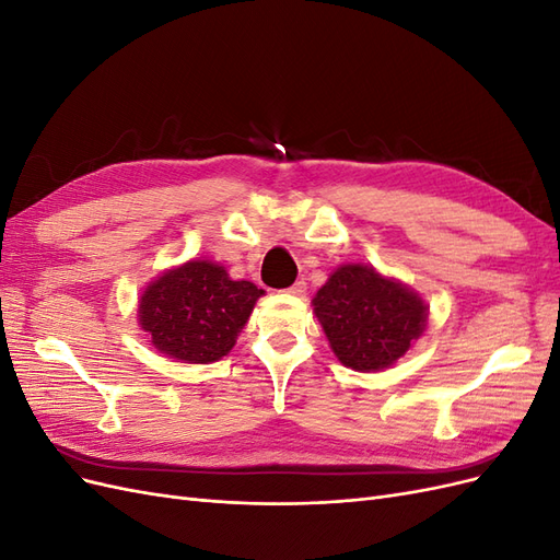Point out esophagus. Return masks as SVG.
I'll list each match as a JSON object with an SVG mask.
<instances>
[{"instance_id": "obj_1", "label": "esophagus", "mask_w": 560, "mask_h": 560, "mask_svg": "<svg viewBox=\"0 0 560 560\" xmlns=\"http://www.w3.org/2000/svg\"><path fill=\"white\" fill-rule=\"evenodd\" d=\"M284 292L292 294V296H303V294H306V280H296L292 287H287Z\"/></svg>"}]
</instances>
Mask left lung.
I'll use <instances>...</instances> for the list:
<instances>
[{
    "mask_svg": "<svg viewBox=\"0 0 560 560\" xmlns=\"http://www.w3.org/2000/svg\"><path fill=\"white\" fill-rule=\"evenodd\" d=\"M313 311L338 362L354 371L393 366L428 325L418 292L364 264L338 266L317 290Z\"/></svg>",
    "mask_w": 560,
    "mask_h": 560,
    "instance_id": "1",
    "label": "left lung"
}]
</instances>
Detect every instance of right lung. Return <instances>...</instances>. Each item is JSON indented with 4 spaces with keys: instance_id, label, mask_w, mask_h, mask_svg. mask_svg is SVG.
<instances>
[{
    "instance_id": "right-lung-1",
    "label": "right lung",
    "mask_w": 560,
    "mask_h": 560,
    "mask_svg": "<svg viewBox=\"0 0 560 560\" xmlns=\"http://www.w3.org/2000/svg\"><path fill=\"white\" fill-rule=\"evenodd\" d=\"M261 294L249 280H231L224 266L191 259L147 284L138 319L165 358L210 364L231 352Z\"/></svg>"
}]
</instances>
